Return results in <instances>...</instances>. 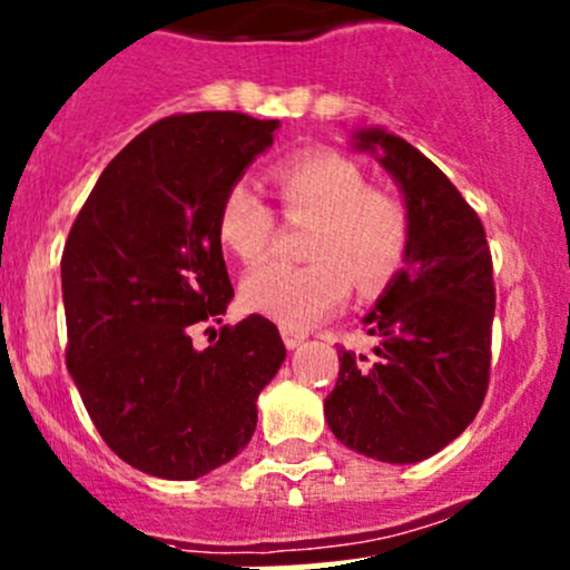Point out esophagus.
I'll return each mask as SVG.
<instances>
[{
  "mask_svg": "<svg viewBox=\"0 0 570 570\" xmlns=\"http://www.w3.org/2000/svg\"><path fill=\"white\" fill-rule=\"evenodd\" d=\"M281 336H284V344L289 350L301 347V344L306 342V331H297V327H289V325H281Z\"/></svg>",
  "mask_w": 570,
  "mask_h": 570,
  "instance_id": "esophagus-1",
  "label": "esophagus"
}]
</instances>
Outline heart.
Instances as JSON below:
<instances>
[{
  "mask_svg": "<svg viewBox=\"0 0 570 570\" xmlns=\"http://www.w3.org/2000/svg\"><path fill=\"white\" fill-rule=\"evenodd\" d=\"M286 215L314 217L312 264L267 262L243 281L250 312L289 327H308L336 312L353 282L375 292L405 258L411 220L402 200L370 187L353 159L336 151H301L273 168ZM217 237L243 262H256L273 237V212L245 181L232 184L217 206Z\"/></svg>",
  "mask_w": 570,
  "mask_h": 570,
  "instance_id": "heart-1",
  "label": "heart"
}]
</instances>
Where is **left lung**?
Returning a JSON list of instances; mask_svg holds the SVG:
<instances>
[{"mask_svg":"<svg viewBox=\"0 0 570 570\" xmlns=\"http://www.w3.org/2000/svg\"><path fill=\"white\" fill-rule=\"evenodd\" d=\"M355 151L386 168L405 200L411 239L364 317L372 350H338L327 428L383 463H419L471 424L488 392L497 292L485 228L422 151L381 126L353 131Z\"/></svg>","mask_w":570,"mask_h":570,"instance_id":"1","label":"left lung"}]
</instances>
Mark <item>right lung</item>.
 <instances>
[{
	"label": "right lung",
	"mask_w": 570,
	"mask_h": 570,
	"mask_svg": "<svg viewBox=\"0 0 570 570\" xmlns=\"http://www.w3.org/2000/svg\"><path fill=\"white\" fill-rule=\"evenodd\" d=\"M278 126L243 112L157 120L107 165L68 234V372L109 450L142 474L198 480L237 458L286 358L258 314L206 350L189 338L234 297L217 237L223 193Z\"/></svg>",
	"instance_id": "1"
}]
</instances>
